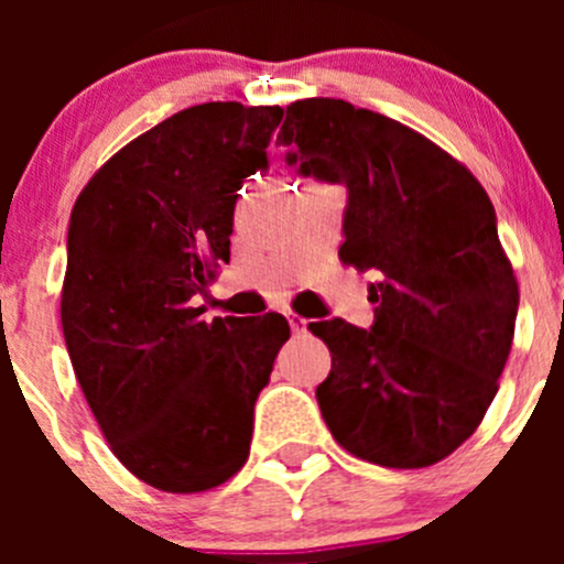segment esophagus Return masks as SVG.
Listing matches in <instances>:
<instances>
[{
    "label": "esophagus",
    "mask_w": 564,
    "mask_h": 564,
    "mask_svg": "<svg viewBox=\"0 0 564 564\" xmlns=\"http://www.w3.org/2000/svg\"><path fill=\"white\" fill-rule=\"evenodd\" d=\"M286 318H289V324H292V333L294 335H300V333H305V329H308V318H305V316H300V314H294V311H289Z\"/></svg>",
    "instance_id": "34e87169"
}]
</instances>
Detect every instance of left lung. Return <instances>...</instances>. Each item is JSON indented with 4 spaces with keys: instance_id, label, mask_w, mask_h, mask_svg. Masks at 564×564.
<instances>
[{
    "instance_id": "left-lung-1",
    "label": "left lung",
    "mask_w": 564,
    "mask_h": 564,
    "mask_svg": "<svg viewBox=\"0 0 564 564\" xmlns=\"http://www.w3.org/2000/svg\"><path fill=\"white\" fill-rule=\"evenodd\" d=\"M278 144L349 187L340 261L379 275L371 329L311 322L333 355L316 388L329 434L390 469L447 458L486 417L513 344L519 281L491 198L440 144L346 100L286 106Z\"/></svg>"
}]
</instances>
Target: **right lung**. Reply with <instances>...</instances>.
<instances>
[{
  "label": "right lung",
  "instance_id": "1",
  "mask_svg": "<svg viewBox=\"0 0 564 564\" xmlns=\"http://www.w3.org/2000/svg\"><path fill=\"white\" fill-rule=\"evenodd\" d=\"M281 106H191L111 155L73 204L62 333L119 464L198 494L242 469L253 406L292 329L215 316L193 297L229 261L237 191L267 166Z\"/></svg>",
  "mask_w": 564,
  "mask_h": 564
}]
</instances>
